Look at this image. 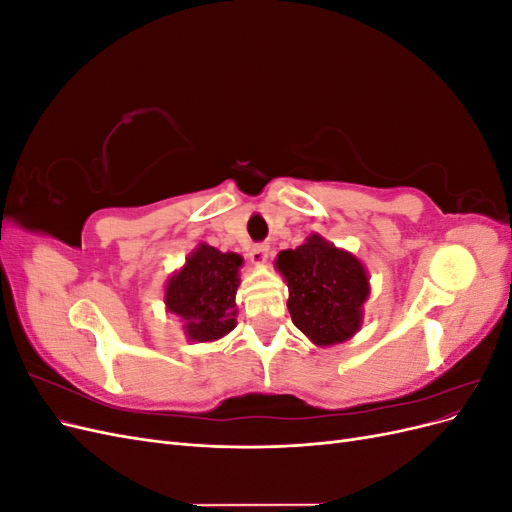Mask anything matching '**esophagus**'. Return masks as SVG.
Returning a JSON list of instances; mask_svg holds the SVG:
<instances>
[{
    "label": "esophagus",
    "mask_w": 512,
    "mask_h": 512,
    "mask_svg": "<svg viewBox=\"0 0 512 512\" xmlns=\"http://www.w3.org/2000/svg\"><path fill=\"white\" fill-rule=\"evenodd\" d=\"M269 256V245L267 243H254L250 247V260L254 265H262V262H267Z\"/></svg>",
    "instance_id": "1"
}]
</instances>
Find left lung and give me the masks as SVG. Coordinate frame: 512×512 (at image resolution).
Returning a JSON list of instances; mask_svg holds the SVG:
<instances>
[{
  "instance_id": "1",
  "label": "left lung",
  "mask_w": 512,
  "mask_h": 512,
  "mask_svg": "<svg viewBox=\"0 0 512 512\" xmlns=\"http://www.w3.org/2000/svg\"><path fill=\"white\" fill-rule=\"evenodd\" d=\"M277 269L286 277L294 327L314 344H339L359 331L369 284L352 254L314 235L297 250L277 256Z\"/></svg>"
}]
</instances>
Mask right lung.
I'll use <instances>...</instances> for the list:
<instances>
[{"label":"right lung","instance_id":"obj_1","mask_svg":"<svg viewBox=\"0 0 512 512\" xmlns=\"http://www.w3.org/2000/svg\"><path fill=\"white\" fill-rule=\"evenodd\" d=\"M243 258L200 245L185 267L170 277L166 305L185 322V331L198 342H213L235 329V294Z\"/></svg>","mask_w":512,"mask_h":512}]
</instances>
